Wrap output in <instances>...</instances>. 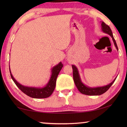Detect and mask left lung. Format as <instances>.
<instances>
[{
	"label": "left lung",
	"mask_w": 127,
	"mask_h": 127,
	"mask_svg": "<svg viewBox=\"0 0 127 127\" xmlns=\"http://www.w3.org/2000/svg\"><path fill=\"white\" fill-rule=\"evenodd\" d=\"M101 26H102V31H104L105 33L109 34V35L112 37L116 48H117V49L118 50L117 43H116L114 38L113 37L112 31H111V30L110 29V27H109L108 25H107L106 23L104 22H102ZM72 69H73V80L75 83V85H76V87L78 90V91L80 92L81 93H82V94L86 95L94 96V95H100L103 94L109 90V88L111 87V86L113 85V83L114 82V81L116 79L115 78L114 80L112 82L110 83V84L108 85L105 86L100 87H96V88L88 87L87 86H86L85 85H84L82 83L80 77H79V76L78 70H77V69L76 66L73 65Z\"/></svg>",
	"instance_id": "left-lung-1"
}]
</instances>
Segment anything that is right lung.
<instances>
[{
    "label": "right lung",
    "instance_id": "1",
    "mask_svg": "<svg viewBox=\"0 0 127 127\" xmlns=\"http://www.w3.org/2000/svg\"><path fill=\"white\" fill-rule=\"evenodd\" d=\"M63 66V64L62 63V62H60L58 65L55 66L52 69V74H51L50 81H49L46 86L42 88V89H38V88L35 87H29L21 85L18 82H17L16 81V79L13 78L10 70L9 71L10 73V76H11L13 81H14V82L16 85L17 86L23 93L27 95V96H30V97L32 98H44L49 97L53 94L54 90L55 88L56 81H57V77L58 76L59 72L61 71V70L62 69Z\"/></svg>",
    "mask_w": 127,
    "mask_h": 127
}]
</instances>
